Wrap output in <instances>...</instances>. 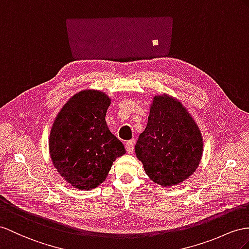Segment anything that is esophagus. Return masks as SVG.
I'll return each instance as SVG.
<instances>
[{
    "label": "esophagus",
    "mask_w": 249,
    "mask_h": 249,
    "mask_svg": "<svg viewBox=\"0 0 249 249\" xmlns=\"http://www.w3.org/2000/svg\"><path fill=\"white\" fill-rule=\"evenodd\" d=\"M133 145H135V142H133V140H129V141H127L125 143V147H126V150H127V152H128V154H132Z\"/></svg>",
    "instance_id": "34e87169"
}]
</instances>
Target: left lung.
I'll list each match as a JSON object with an SVG mask.
<instances>
[{
    "label": "left lung",
    "mask_w": 249,
    "mask_h": 249,
    "mask_svg": "<svg viewBox=\"0 0 249 249\" xmlns=\"http://www.w3.org/2000/svg\"><path fill=\"white\" fill-rule=\"evenodd\" d=\"M136 156L151 181L163 187L179 185L199 167L203 156L200 127L173 95H154L147 125L135 146Z\"/></svg>",
    "instance_id": "8db88e82"
}]
</instances>
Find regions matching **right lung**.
<instances>
[{
	"label": "right lung",
	"mask_w": 249,
	"mask_h": 249,
	"mask_svg": "<svg viewBox=\"0 0 249 249\" xmlns=\"http://www.w3.org/2000/svg\"><path fill=\"white\" fill-rule=\"evenodd\" d=\"M110 104L104 91L85 89L73 94L53 121L49 155L56 171L73 188H97L116 159L125 155L123 143L106 123Z\"/></svg>",
	"instance_id": "obj_1"
}]
</instances>
